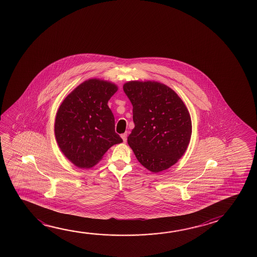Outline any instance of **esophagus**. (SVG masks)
I'll list each match as a JSON object with an SVG mask.
<instances>
[{
	"instance_id": "1",
	"label": "esophagus",
	"mask_w": 257,
	"mask_h": 257,
	"mask_svg": "<svg viewBox=\"0 0 257 257\" xmlns=\"http://www.w3.org/2000/svg\"><path fill=\"white\" fill-rule=\"evenodd\" d=\"M121 137H122V141H123V143H126L127 141V133H124V134H122L121 135Z\"/></svg>"
}]
</instances>
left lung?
<instances>
[{
  "mask_svg": "<svg viewBox=\"0 0 257 257\" xmlns=\"http://www.w3.org/2000/svg\"><path fill=\"white\" fill-rule=\"evenodd\" d=\"M123 91L133 105L135 128L128 144L140 163L160 172L177 163L192 135L189 112L177 93L155 81H130Z\"/></svg>",
  "mask_w": 257,
  "mask_h": 257,
  "instance_id": "8db88e82",
  "label": "left lung"
}]
</instances>
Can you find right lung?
I'll use <instances>...</instances> for the list:
<instances>
[{"label": "right lung", "mask_w": 257, "mask_h": 257, "mask_svg": "<svg viewBox=\"0 0 257 257\" xmlns=\"http://www.w3.org/2000/svg\"><path fill=\"white\" fill-rule=\"evenodd\" d=\"M117 87L104 80L84 81L70 93L56 114L55 138L73 164L88 169L122 140L114 131V117L107 103Z\"/></svg>", "instance_id": "right-lung-1"}]
</instances>
